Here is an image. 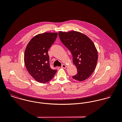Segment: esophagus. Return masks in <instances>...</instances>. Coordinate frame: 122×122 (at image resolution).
<instances>
[{"label":"esophagus","instance_id":"1","mask_svg":"<svg viewBox=\"0 0 122 122\" xmlns=\"http://www.w3.org/2000/svg\"><path fill=\"white\" fill-rule=\"evenodd\" d=\"M61 67L62 68H63V69H65V68H67V66H66V65H65V64H62Z\"/></svg>","mask_w":122,"mask_h":122}]
</instances>
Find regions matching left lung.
<instances>
[{
    "mask_svg": "<svg viewBox=\"0 0 122 122\" xmlns=\"http://www.w3.org/2000/svg\"><path fill=\"white\" fill-rule=\"evenodd\" d=\"M59 36L61 42L71 52L73 63L77 69V74L72 78L79 81L88 78L96 68L98 58V52L93 42L86 35L76 31H59Z\"/></svg>",
    "mask_w": 122,
    "mask_h": 122,
    "instance_id": "left-lung-1",
    "label": "left lung"
}]
</instances>
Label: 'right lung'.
Instances as JSON below:
<instances>
[{"label": "right lung", "instance_id": "1", "mask_svg": "<svg viewBox=\"0 0 122 122\" xmlns=\"http://www.w3.org/2000/svg\"><path fill=\"white\" fill-rule=\"evenodd\" d=\"M57 36V33L50 32L36 35L30 40L25 49L24 60L26 69L39 83L49 81L57 72V70L50 68L48 51Z\"/></svg>", "mask_w": 122, "mask_h": 122}]
</instances>
